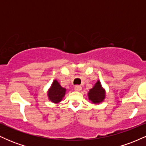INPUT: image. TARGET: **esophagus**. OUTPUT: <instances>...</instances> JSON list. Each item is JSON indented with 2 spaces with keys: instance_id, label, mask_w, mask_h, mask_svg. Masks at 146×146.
<instances>
[{
  "instance_id": "1",
  "label": "esophagus",
  "mask_w": 146,
  "mask_h": 146,
  "mask_svg": "<svg viewBox=\"0 0 146 146\" xmlns=\"http://www.w3.org/2000/svg\"><path fill=\"white\" fill-rule=\"evenodd\" d=\"M75 90H76V91H80V90H82V86H80V85H76V86H75Z\"/></svg>"
}]
</instances>
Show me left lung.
Segmentation results:
<instances>
[{"label": "left lung", "instance_id": "obj_1", "mask_svg": "<svg viewBox=\"0 0 146 146\" xmlns=\"http://www.w3.org/2000/svg\"><path fill=\"white\" fill-rule=\"evenodd\" d=\"M88 98L94 104H99L102 102L105 98V91L102 88L100 81L97 82L93 88L88 92Z\"/></svg>", "mask_w": 146, "mask_h": 146}]
</instances>
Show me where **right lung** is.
<instances>
[{
    "label": "right lung",
    "instance_id": "obj_1",
    "mask_svg": "<svg viewBox=\"0 0 146 146\" xmlns=\"http://www.w3.org/2000/svg\"><path fill=\"white\" fill-rule=\"evenodd\" d=\"M65 92H66V89L60 86L57 80H54L48 90V98L51 102L54 103H58L62 100L63 97L65 95Z\"/></svg>",
    "mask_w": 146,
    "mask_h": 146
}]
</instances>
